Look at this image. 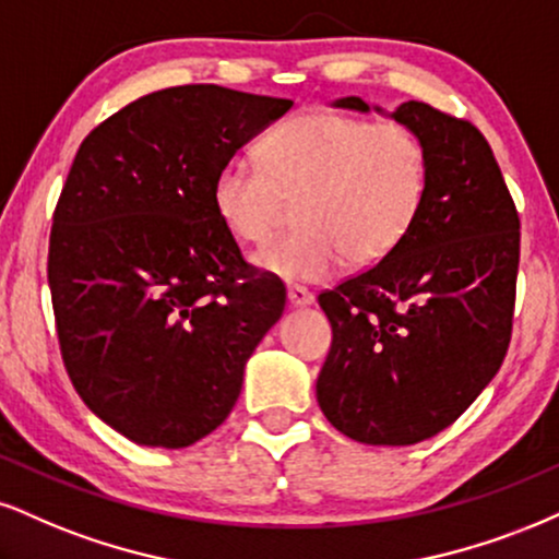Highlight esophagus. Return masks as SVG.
<instances>
[{
  "instance_id": "1",
  "label": "esophagus",
  "mask_w": 559,
  "mask_h": 559,
  "mask_svg": "<svg viewBox=\"0 0 559 559\" xmlns=\"http://www.w3.org/2000/svg\"><path fill=\"white\" fill-rule=\"evenodd\" d=\"M287 298H290V306H295V308L311 306V302L316 300L313 293L308 290V287H300V285H290V287H287Z\"/></svg>"
}]
</instances>
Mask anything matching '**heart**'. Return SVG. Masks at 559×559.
<instances>
[{
  "instance_id": "b5f03b06",
  "label": "heart",
  "mask_w": 559,
  "mask_h": 559,
  "mask_svg": "<svg viewBox=\"0 0 559 559\" xmlns=\"http://www.w3.org/2000/svg\"><path fill=\"white\" fill-rule=\"evenodd\" d=\"M259 163L230 160L212 181V206L240 243H264L285 202L300 230L257 251V266L282 282L332 280L347 264L368 269L394 253L417 225L430 157L404 121L302 114L261 136Z\"/></svg>"
}]
</instances>
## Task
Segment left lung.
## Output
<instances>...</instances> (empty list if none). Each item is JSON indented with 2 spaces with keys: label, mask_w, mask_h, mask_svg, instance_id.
I'll return each instance as SVG.
<instances>
[{
  "label": "left lung",
  "mask_w": 559,
  "mask_h": 559,
  "mask_svg": "<svg viewBox=\"0 0 559 559\" xmlns=\"http://www.w3.org/2000/svg\"><path fill=\"white\" fill-rule=\"evenodd\" d=\"M336 106L370 111L360 98ZM391 116L430 157L423 215L381 264L319 295L332 349L316 399L368 445L438 436L492 381L511 344L521 257L519 212L485 134L419 100Z\"/></svg>",
  "instance_id": "1"
}]
</instances>
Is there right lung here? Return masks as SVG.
<instances>
[{
  "mask_svg": "<svg viewBox=\"0 0 559 559\" xmlns=\"http://www.w3.org/2000/svg\"><path fill=\"white\" fill-rule=\"evenodd\" d=\"M293 100L178 85L82 140L53 210L48 287L61 360L93 415L186 448L236 406L246 360L285 311L212 206L217 170Z\"/></svg>",
  "mask_w": 559,
  "mask_h": 559,
  "instance_id": "obj_1",
  "label": "right lung"
}]
</instances>
